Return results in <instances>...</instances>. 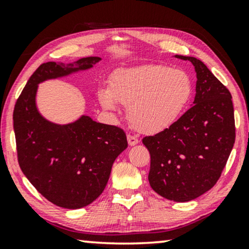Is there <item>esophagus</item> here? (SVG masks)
Listing matches in <instances>:
<instances>
[{
	"label": "esophagus",
	"mask_w": 249,
	"mask_h": 249,
	"mask_svg": "<svg viewBox=\"0 0 249 249\" xmlns=\"http://www.w3.org/2000/svg\"><path fill=\"white\" fill-rule=\"evenodd\" d=\"M127 139H128V144L130 145V146H135V145H137L138 142H139L138 138L135 137V136H132V135H128L127 136Z\"/></svg>",
	"instance_id": "obj_1"
}]
</instances>
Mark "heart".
I'll list each match as a JSON object with an SVG mask.
<instances>
[{
  "mask_svg": "<svg viewBox=\"0 0 249 249\" xmlns=\"http://www.w3.org/2000/svg\"><path fill=\"white\" fill-rule=\"evenodd\" d=\"M193 91V80L186 71L164 64H148L114 71L108 89L98 91V100L110 111L115 110L117 103L128 105L132 127L154 134L178 120Z\"/></svg>",
  "mask_w": 249,
  "mask_h": 249,
  "instance_id": "obj_1",
  "label": "heart"
}]
</instances>
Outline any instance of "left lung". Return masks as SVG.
I'll use <instances>...</instances> for the list:
<instances>
[{
	"label": "left lung",
	"instance_id": "obj_1",
	"mask_svg": "<svg viewBox=\"0 0 249 249\" xmlns=\"http://www.w3.org/2000/svg\"><path fill=\"white\" fill-rule=\"evenodd\" d=\"M188 60L196 71L194 105L175 124L142 144L151 154L149 185L175 202H189L209 192L220 179L232 151L236 128L232 97L202 61Z\"/></svg>",
	"mask_w": 249,
	"mask_h": 249
}]
</instances>
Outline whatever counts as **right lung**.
Masks as SVG:
<instances>
[{"label": "right lung", "instance_id": "add662e5", "mask_svg": "<svg viewBox=\"0 0 249 249\" xmlns=\"http://www.w3.org/2000/svg\"><path fill=\"white\" fill-rule=\"evenodd\" d=\"M101 57L64 64H40L27 81L13 111V129L20 169L37 192L64 209L89 205L103 193L112 165L128 147L121 128L83 115L69 124H55L39 114V83L87 70Z\"/></svg>", "mask_w": 249, "mask_h": 249}]
</instances>
